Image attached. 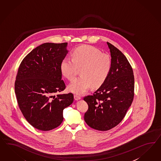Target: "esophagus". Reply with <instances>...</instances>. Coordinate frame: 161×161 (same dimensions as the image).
Masks as SVG:
<instances>
[{
    "mask_svg": "<svg viewBox=\"0 0 161 161\" xmlns=\"http://www.w3.org/2000/svg\"><path fill=\"white\" fill-rule=\"evenodd\" d=\"M74 97L75 100H80V99H81V97L78 96V95H77V94H74Z\"/></svg>",
    "mask_w": 161,
    "mask_h": 161,
    "instance_id": "obj_1",
    "label": "esophagus"
}]
</instances>
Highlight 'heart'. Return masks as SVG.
<instances>
[{"mask_svg": "<svg viewBox=\"0 0 161 161\" xmlns=\"http://www.w3.org/2000/svg\"><path fill=\"white\" fill-rule=\"evenodd\" d=\"M112 67L111 57L91 46L75 48L72 58L65 57L60 64V69L65 78L72 81L80 69L81 76L75 79L68 87L69 92L82 95L92 86L98 87L104 83Z\"/></svg>", "mask_w": 161, "mask_h": 161, "instance_id": "obj_1", "label": "heart"}]
</instances>
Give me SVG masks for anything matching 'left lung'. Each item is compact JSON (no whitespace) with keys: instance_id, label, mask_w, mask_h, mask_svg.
Listing matches in <instances>:
<instances>
[{"instance_id":"left-lung-1","label":"left lung","mask_w":161,"mask_h":161,"mask_svg":"<svg viewBox=\"0 0 161 161\" xmlns=\"http://www.w3.org/2000/svg\"><path fill=\"white\" fill-rule=\"evenodd\" d=\"M112 67L108 77L92 96L84 114L87 125L96 130H108L119 124L126 115L134 96V76L126 57L108 42Z\"/></svg>"}]
</instances>
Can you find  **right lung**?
Instances as JSON below:
<instances>
[{"instance_id":"obj_1","label":"right lung","mask_w":161,"mask_h":161,"mask_svg":"<svg viewBox=\"0 0 161 161\" xmlns=\"http://www.w3.org/2000/svg\"><path fill=\"white\" fill-rule=\"evenodd\" d=\"M67 43H46L35 48L22 60L14 90L19 108L31 125L47 131L63 120V109L74 101L72 93L55 94L65 88L60 69L68 51Z\"/></svg>"}]
</instances>
